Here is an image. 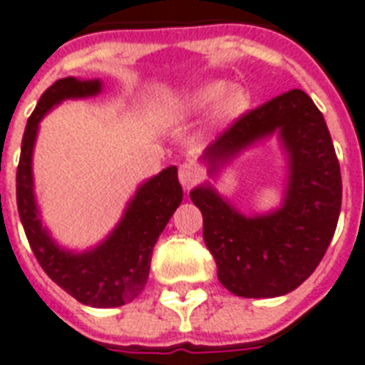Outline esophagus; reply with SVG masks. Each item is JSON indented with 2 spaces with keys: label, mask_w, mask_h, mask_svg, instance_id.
I'll return each instance as SVG.
<instances>
[{
  "label": "esophagus",
  "mask_w": 365,
  "mask_h": 365,
  "mask_svg": "<svg viewBox=\"0 0 365 365\" xmlns=\"http://www.w3.org/2000/svg\"><path fill=\"white\" fill-rule=\"evenodd\" d=\"M200 175H201L200 168H197L196 164H192V162H188V164H182L179 168V180L185 190H190L192 186L196 185L197 179H200Z\"/></svg>",
  "instance_id": "obj_1"
}]
</instances>
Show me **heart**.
<instances>
[{
	"label": "heart",
	"mask_w": 365,
	"mask_h": 365,
	"mask_svg": "<svg viewBox=\"0 0 365 365\" xmlns=\"http://www.w3.org/2000/svg\"><path fill=\"white\" fill-rule=\"evenodd\" d=\"M247 105H249V98L241 86H235V84L230 86L224 81H209L190 90L188 94L177 98L173 105H169V110L179 116H188L211 106L207 120L211 126L222 128L243 115Z\"/></svg>",
	"instance_id": "b5f03b06"
}]
</instances>
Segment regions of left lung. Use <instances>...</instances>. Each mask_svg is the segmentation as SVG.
Returning a JSON list of instances; mask_svg holds the SVG:
<instances>
[{"label":"left lung","instance_id":"1","mask_svg":"<svg viewBox=\"0 0 365 365\" xmlns=\"http://www.w3.org/2000/svg\"><path fill=\"white\" fill-rule=\"evenodd\" d=\"M277 135L287 156L281 205L243 215L203 182L190 200L203 215V241L218 281L241 298L292 292L324 256L341 211V171L322 113L303 90H290L241 116L201 156L217 179L247 148Z\"/></svg>","mask_w":365,"mask_h":365}]
</instances>
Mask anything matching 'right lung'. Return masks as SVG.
Wrapping results in <instances>:
<instances>
[{
  "mask_svg": "<svg viewBox=\"0 0 365 365\" xmlns=\"http://www.w3.org/2000/svg\"><path fill=\"white\" fill-rule=\"evenodd\" d=\"M100 78H60L41 96L22 137L16 171V205L35 258L45 273L69 296L90 307H120L135 299L147 284L153 249L182 201L177 168L169 165L141 182L128 201L113 232L83 252L56 243L43 220L34 190V148L39 122L66 100L98 96Z\"/></svg>",
  "mask_w": 365,
  "mask_h": 365,
  "instance_id": "add662e5",
  "label": "right lung"
}]
</instances>
